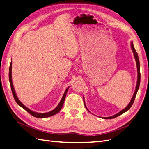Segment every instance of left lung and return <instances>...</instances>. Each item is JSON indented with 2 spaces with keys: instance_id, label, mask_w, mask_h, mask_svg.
<instances>
[{
  "instance_id": "8db88e82",
  "label": "left lung",
  "mask_w": 149,
  "mask_h": 149,
  "mask_svg": "<svg viewBox=\"0 0 149 149\" xmlns=\"http://www.w3.org/2000/svg\"><path fill=\"white\" fill-rule=\"evenodd\" d=\"M131 49L132 50V52L133 53V55H134V57H135V59L136 61V68H137V81H136V88H135V92H134L133 93V95L132 98L131 100H130V103L128 104V106H127L125 109H123L122 111H121L119 112H118V113H117L115 115H113L112 116H109V117H104V118H102L104 119H113V118H116L118 116H119L121 115L122 114L125 113V112H126L127 111H128L130 107H131L132 106V105L133 104V102L134 100H135V99L136 97V93H137V92L138 90H139V86H140V62H139V56H138V54L137 52H136L135 50V47H134L133 46V42H131ZM83 102H84V104H85V106L86 107V109L87 110H88V111H89V110L87 109L86 106V104H85V99H84V97H83ZM90 112V111H89Z\"/></svg>"
}]
</instances>
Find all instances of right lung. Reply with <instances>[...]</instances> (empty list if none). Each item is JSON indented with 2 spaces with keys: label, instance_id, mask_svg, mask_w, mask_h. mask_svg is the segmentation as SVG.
Returning <instances> with one entry per match:
<instances>
[{
  "label": "right lung",
  "instance_id": "add662e5",
  "mask_svg": "<svg viewBox=\"0 0 149 149\" xmlns=\"http://www.w3.org/2000/svg\"><path fill=\"white\" fill-rule=\"evenodd\" d=\"M9 82H10V88H11V90H12V92H13V97L14 98V99H15L16 102H17V104L19 105V106H21L22 108H23L24 110H26L28 112H29L31 115H32L33 116H34L35 118H48L50 116H52L55 115L56 114L58 113L59 112L61 108H62L64 102V100H65V98H66V93L68 91V89L70 88V86H68V88H66V90H65V92L64 93V95L62 97V99H61V101L59 104H58V106L54 109L48 112H45V113H40V112H35V111H33L30 109L28 108L26 106H25L21 102V101L18 99L17 95L16 93L15 92V90H14V86H13V81H12V61L11 62H10V67H9Z\"/></svg>",
  "mask_w": 149,
  "mask_h": 149
}]
</instances>
